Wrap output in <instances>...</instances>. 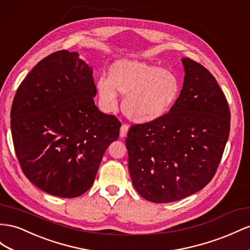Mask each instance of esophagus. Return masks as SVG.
<instances>
[{
	"label": "esophagus",
	"mask_w": 250,
	"mask_h": 250,
	"mask_svg": "<svg viewBox=\"0 0 250 250\" xmlns=\"http://www.w3.org/2000/svg\"><path fill=\"white\" fill-rule=\"evenodd\" d=\"M128 129H129V127H128L127 124H122V126H121V129H120V137L121 138L126 137Z\"/></svg>",
	"instance_id": "1"
}]
</instances>
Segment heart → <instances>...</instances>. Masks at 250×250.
Instances as JSON below:
<instances>
[{
	"label": "heart",
	"instance_id": "heart-1",
	"mask_svg": "<svg viewBox=\"0 0 250 250\" xmlns=\"http://www.w3.org/2000/svg\"><path fill=\"white\" fill-rule=\"evenodd\" d=\"M108 79L97 82L100 101L106 109L118 105L116 90L125 94L122 110L132 122L148 123L169 110L180 91V81L170 70L138 60H121L112 64Z\"/></svg>",
	"mask_w": 250,
	"mask_h": 250
}]
</instances>
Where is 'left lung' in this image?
<instances>
[{
    "label": "left lung",
    "instance_id": "left-lung-1",
    "mask_svg": "<svg viewBox=\"0 0 250 250\" xmlns=\"http://www.w3.org/2000/svg\"><path fill=\"white\" fill-rule=\"evenodd\" d=\"M183 88L169 112L133 124L125 140L136 190L153 203H169L201 190L213 178L230 130V110L214 77L183 59Z\"/></svg>",
    "mask_w": 250,
    "mask_h": 250
}]
</instances>
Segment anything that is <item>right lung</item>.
Listing matches in <instances>:
<instances>
[{
  "mask_svg": "<svg viewBox=\"0 0 250 250\" xmlns=\"http://www.w3.org/2000/svg\"><path fill=\"white\" fill-rule=\"evenodd\" d=\"M92 69L77 52H53L20 84L11 106V134L22 171L32 184L61 198L92 186L121 122L94 104Z\"/></svg>",
  "mask_w": 250,
  "mask_h": 250,
  "instance_id": "add662e5",
  "label": "right lung"
}]
</instances>
